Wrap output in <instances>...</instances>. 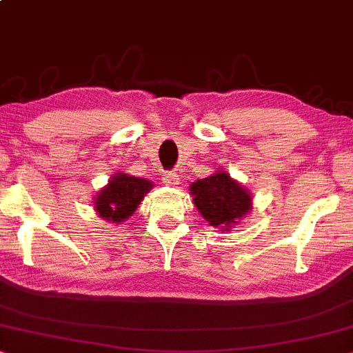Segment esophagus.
<instances>
[{"label":"esophagus","instance_id":"obj_1","mask_svg":"<svg viewBox=\"0 0 353 353\" xmlns=\"http://www.w3.org/2000/svg\"><path fill=\"white\" fill-rule=\"evenodd\" d=\"M163 182L166 185H171V187H176V185H179V176H177L176 172H172V171H169V172H164V176H163Z\"/></svg>","mask_w":353,"mask_h":353}]
</instances>
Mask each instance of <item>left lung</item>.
Listing matches in <instances>:
<instances>
[{
    "instance_id": "left-lung-1",
    "label": "left lung",
    "mask_w": 353,
    "mask_h": 353,
    "mask_svg": "<svg viewBox=\"0 0 353 353\" xmlns=\"http://www.w3.org/2000/svg\"><path fill=\"white\" fill-rule=\"evenodd\" d=\"M190 194L194 195L196 210L210 225L225 231L252 211L250 192L224 171L194 182Z\"/></svg>"
}]
</instances>
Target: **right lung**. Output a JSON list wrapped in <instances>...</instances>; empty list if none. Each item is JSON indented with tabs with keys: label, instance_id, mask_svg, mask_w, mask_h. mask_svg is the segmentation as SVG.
I'll return each mask as SVG.
<instances>
[{
	"label": "right lung",
	"instance_id": "1",
	"mask_svg": "<svg viewBox=\"0 0 353 353\" xmlns=\"http://www.w3.org/2000/svg\"><path fill=\"white\" fill-rule=\"evenodd\" d=\"M153 184L147 179L129 176V174H114L108 185L98 192L95 196V211L98 216L111 223H124L132 216L143 200V196L152 190Z\"/></svg>",
	"mask_w": 353,
	"mask_h": 353
}]
</instances>
